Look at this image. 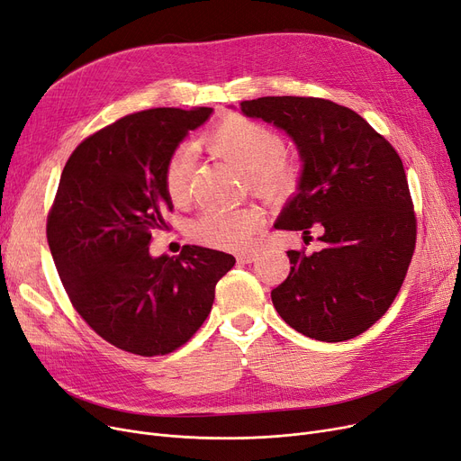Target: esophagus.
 Instances as JSON below:
<instances>
[{
    "mask_svg": "<svg viewBox=\"0 0 461 461\" xmlns=\"http://www.w3.org/2000/svg\"><path fill=\"white\" fill-rule=\"evenodd\" d=\"M256 258H258V252H256V250H245V252H239V254H237V262H241V264H252V262H256Z\"/></svg>",
    "mask_w": 461,
    "mask_h": 461,
    "instance_id": "1",
    "label": "esophagus"
}]
</instances>
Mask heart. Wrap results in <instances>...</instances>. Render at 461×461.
<instances>
[{
	"label": "heart",
	"mask_w": 461,
	"mask_h": 461,
	"mask_svg": "<svg viewBox=\"0 0 461 461\" xmlns=\"http://www.w3.org/2000/svg\"><path fill=\"white\" fill-rule=\"evenodd\" d=\"M202 145L245 173L249 186L266 199L285 197L299 183V164L285 152V141L273 128L243 114H230L216 122ZM194 167V149L176 147L164 167V190L173 205L188 202V183ZM262 224V211L254 205L231 211H203L188 233L194 241L226 250L247 249Z\"/></svg>",
	"instance_id": "b5f03b06"
}]
</instances>
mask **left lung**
I'll return each mask as SVG.
<instances>
[{"mask_svg": "<svg viewBox=\"0 0 461 461\" xmlns=\"http://www.w3.org/2000/svg\"><path fill=\"white\" fill-rule=\"evenodd\" d=\"M247 116L285 130L303 159L299 192L275 228L318 230L320 252L288 250L290 275L271 292L280 318L316 341H348L393 303L416 245L403 162L384 135L322 97L241 102Z\"/></svg>", "mask_w": 461, "mask_h": 461, "instance_id": "obj_1", "label": "left lung"}]
</instances>
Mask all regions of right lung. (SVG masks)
Instances as JSON below:
<instances>
[{
  "label": "right lung",
  "instance_id": "1",
  "mask_svg": "<svg viewBox=\"0 0 461 461\" xmlns=\"http://www.w3.org/2000/svg\"><path fill=\"white\" fill-rule=\"evenodd\" d=\"M211 107H158L116 120L69 156L47 218V241L75 311L113 347L166 356L202 328L231 254L185 245L152 258V231L173 203L164 167Z\"/></svg>",
  "mask_w": 461,
  "mask_h": 461
}]
</instances>
